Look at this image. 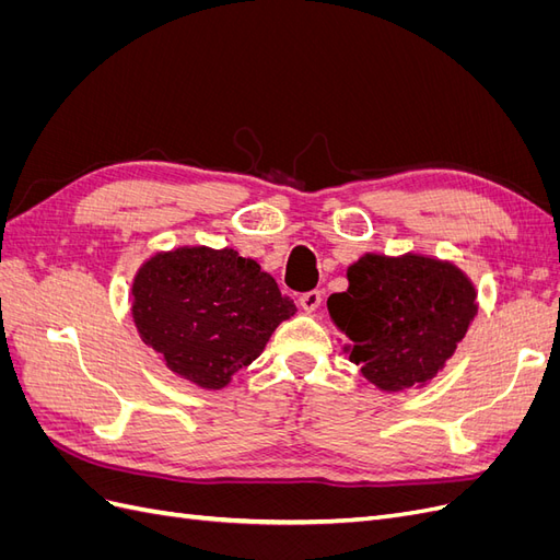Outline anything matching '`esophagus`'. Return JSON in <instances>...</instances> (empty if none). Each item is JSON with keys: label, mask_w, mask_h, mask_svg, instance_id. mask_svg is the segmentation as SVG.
<instances>
[{"label": "esophagus", "mask_w": 560, "mask_h": 560, "mask_svg": "<svg viewBox=\"0 0 560 560\" xmlns=\"http://www.w3.org/2000/svg\"><path fill=\"white\" fill-rule=\"evenodd\" d=\"M299 303H301V308L306 311V313H315V311L319 308V303H322V292H319V290H313V292L301 294V296H299Z\"/></svg>", "instance_id": "1"}]
</instances>
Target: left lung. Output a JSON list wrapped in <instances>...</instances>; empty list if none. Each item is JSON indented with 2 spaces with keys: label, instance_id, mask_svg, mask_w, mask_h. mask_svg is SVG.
Returning a JSON list of instances; mask_svg holds the SVG:
<instances>
[{
  "label": "left lung",
  "instance_id": "1",
  "mask_svg": "<svg viewBox=\"0 0 560 560\" xmlns=\"http://www.w3.org/2000/svg\"><path fill=\"white\" fill-rule=\"evenodd\" d=\"M327 308L346 331L350 362L383 393L425 387L453 358L479 313L477 287L453 261L366 252Z\"/></svg>",
  "mask_w": 560,
  "mask_h": 560
}]
</instances>
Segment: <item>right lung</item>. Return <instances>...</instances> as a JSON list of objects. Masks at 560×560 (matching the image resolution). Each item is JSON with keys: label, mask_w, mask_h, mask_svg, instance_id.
I'll return each mask as SVG.
<instances>
[{"label": "right lung", "mask_w": 560, "mask_h": 560, "mask_svg": "<svg viewBox=\"0 0 560 560\" xmlns=\"http://www.w3.org/2000/svg\"><path fill=\"white\" fill-rule=\"evenodd\" d=\"M130 313L142 341L175 376L222 389L296 313L273 276L238 249L179 245L138 268Z\"/></svg>", "instance_id": "right-lung-1"}]
</instances>
